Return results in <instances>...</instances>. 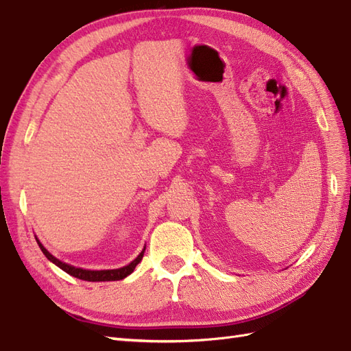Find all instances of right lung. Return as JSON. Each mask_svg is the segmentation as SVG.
I'll list each match as a JSON object with an SVG mask.
<instances>
[{"label":"right lung","mask_w":351,"mask_h":351,"mask_svg":"<svg viewBox=\"0 0 351 351\" xmlns=\"http://www.w3.org/2000/svg\"><path fill=\"white\" fill-rule=\"evenodd\" d=\"M38 244H39V247H40L42 253H44L45 256H47L52 263H56L58 268H61L62 271H66L67 274L73 275V277H76V278H79V280H84V281H117V280H123V278L127 277V275H130V274L134 271L136 265L142 261L143 252H145V249H143L142 253L139 254V256H137L132 263H129V265H127V267H123V268H120V269L88 271V269H82V268H74V267H71V265H67V263H64V262L58 261L57 258L52 256V254H51L44 246H42V244H40L39 241H38Z\"/></svg>","instance_id":"right-lung-1"}]
</instances>
